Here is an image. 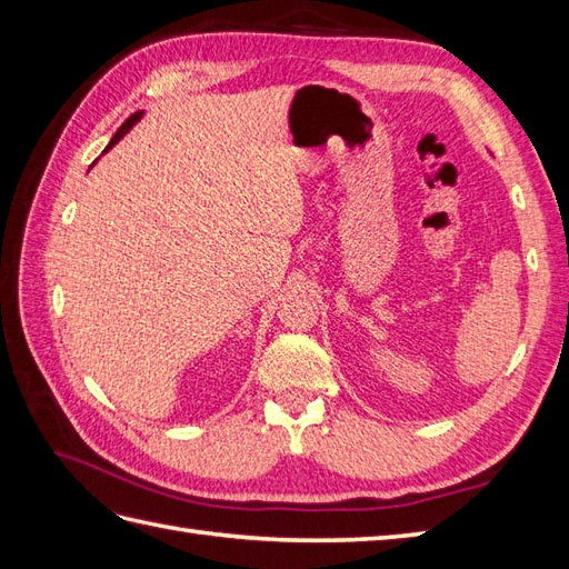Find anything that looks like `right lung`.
<instances>
[{
  "mask_svg": "<svg viewBox=\"0 0 569 569\" xmlns=\"http://www.w3.org/2000/svg\"><path fill=\"white\" fill-rule=\"evenodd\" d=\"M142 116H144V111H137V113H132V116H130V118H128V120H126V123H123V126H120V128H118V132H116V134H113V137H111V142H109V147H107V151H109V149H111V147H113V144H118V142H120V140H123V137H126V134H128V132H130V130H132V126H134V123H140V120H142Z\"/></svg>",
  "mask_w": 569,
  "mask_h": 569,
  "instance_id": "add662e5",
  "label": "right lung"
}]
</instances>
